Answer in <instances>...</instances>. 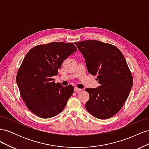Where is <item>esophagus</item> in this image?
I'll return each instance as SVG.
<instances>
[{
  "label": "esophagus",
  "mask_w": 149,
  "mask_h": 149,
  "mask_svg": "<svg viewBox=\"0 0 149 149\" xmlns=\"http://www.w3.org/2000/svg\"><path fill=\"white\" fill-rule=\"evenodd\" d=\"M81 90H82V89H79V88H78L77 87H74V91L76 93H78L80 91H81Z\"/></svg>",
  "instance_id": "34e87169"
}]
</instances>
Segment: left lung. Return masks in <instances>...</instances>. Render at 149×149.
Returning a JSON list of instances; mask_svg holds the SVG:
<instances>
[{"label":"left lung","instance_id":"1","mask_svg":"<svg viewBox=\"0 0 149 149\" xmlns=\"http://www.w3.org/2000/svg\"><path fill=\"white\" fill-rule=\"evenodd\" d=\"M89 73L97 75L96 88H86L87 111L100 119H109L121 109L132 87L133 79L123 54L116 47L94 40L75 42Z\"/></svg>","mask_w":149,"mask_h":149}]
</instances>
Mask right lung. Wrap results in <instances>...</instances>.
Wrapping results in <instances>:
<instances>
[{"label":"right lung","mask_w":149,"mask_h":149,"mask_svg":"<svg viewBox=\"0 0 149 149\" xmlns=\"http://www.w3.org/2000/svg\"><path fill=\"white\" fill-rule=\"evenodd\" d=\"M77 51L73 43L52 42L40 45L26 53L17 74V84L28 109L43 119L64 109L74 92L73 86H62L52 77L64 60Z\"/></svg>","instance_id":"obj_1"}]
</instances>
